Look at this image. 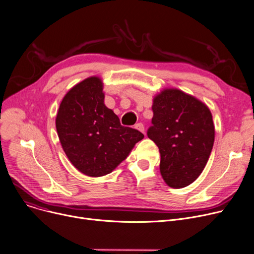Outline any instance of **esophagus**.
Wrapping results in <instances>:
<instances>
[{"mask_svg": "<svg viewBox=\"0 0 254 254\" xmlns=\"http://www.w3.org/2000/svg\"><path fill=\"white\" fill-rule=\"evenodd\" d=\"M135 128L144 134V126H143L142 123H137V124L135 125Z\"/></svg>", "mask_w": 254, "mask_h": 254, "instance_id": "34e87169", "label": "esophagus"}]
</instances>
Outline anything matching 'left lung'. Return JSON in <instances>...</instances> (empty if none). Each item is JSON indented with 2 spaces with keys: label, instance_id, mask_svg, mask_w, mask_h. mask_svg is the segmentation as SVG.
<instances>
[{
  "label": "left lung",
  "instance_id": "8db88e82",
  "mask_svg": "<svg viewBox=\"0 0 254 254\" xmlns=\"http://www.w3.org/2000/svg\"><path fill=\"white\" fill-rule=\"evenodd\" d=\"M153 112L147 137L159 147L163 180L171 188H185L199 177L211 154V113L203 102L177 89L156 96Z\"/></svg>",
  "mask_w": 254,
  "mask_h": 254
}]
</instances>
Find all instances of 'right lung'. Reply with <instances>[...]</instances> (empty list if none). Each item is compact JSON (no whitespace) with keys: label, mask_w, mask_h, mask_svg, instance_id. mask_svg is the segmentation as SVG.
Masks as SVG:
<instances>
[{"label":"right lung","mask_w":254,"mask_h":254,"mask_svg":"<svg viewBox=\"0 0 254 254\" xmlns=\"http://www.w3.org/2000/svg\"><path fill=\"white\" fill-rule=\"evenodd\" d=\"M102 83L91 77L73 86L56 116V130L72 165L88 176L111 173L143 138L136 129L122 126L103 103Z\"/></svg>","instance_id":"obj_1"}]
</instances>
